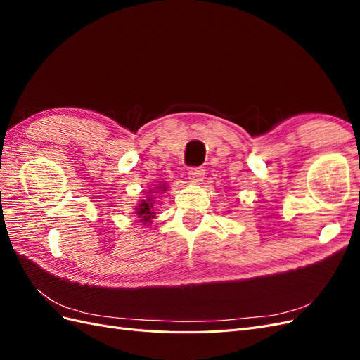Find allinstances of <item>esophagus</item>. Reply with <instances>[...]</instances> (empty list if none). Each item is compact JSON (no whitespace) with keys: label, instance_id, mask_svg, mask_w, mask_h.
Listing matches in <instances>:
<instances>
[{"label":"esophagus","instance_id":"obj_1","mask_svg":"<svg viewBox=\"0 0 360 360\" xmlns=\"http://www.w3.org/2000/svg\"><path fill=\"white\" fill-rule=\"evenodd\" d=\"M188 176H189V180H191L192 183L198 184V183H201L202 179H204V169H202V168H191L189 172H188Z\"/></svg>","mask_w":360,"mask_h":360}]
</instances>
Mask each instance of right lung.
<instances>
[{
  "instance_id": "1",
  "label": "right lung",
  "mask_w": 360,
  "mask_h": 360,
  "mask_svg": "<svg viewBox=\"0 0 360 360\" xmlns=\"http://www.w3.org/2000/svg\"><path fill=\"white\" fill-rule=\"evenodd\" d=\"M167 183H162L159 184V186H156V191L158 192H165L167 191ZM158 192H150L148 197L146 200L141 201L136 207H135V214L139 217V221L143 224H151L153 222V217H155V197L153 193H158Z\"/></svg>"
}]
</instances>
